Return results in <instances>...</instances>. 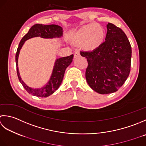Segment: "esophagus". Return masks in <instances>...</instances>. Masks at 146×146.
Instances as JSON below:
<instances>
[{
    "mask_svg": "<svg viewBox=\"0 0 146 146\" xmlns=\"http://www.w3.org/2000/svg\"><path fill=\"white\" fill-rule=\"evenodd\" d=\"M80 56V53H79V52H76L75 53H74V58H76V57H77V56Z\"/></svg>",
    "mask_w": 146,
    "mask_h": 146,
    "instance_id": "1",
    "label": "esophagus"
}]
</instances>
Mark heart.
Listing matches in <instances>:
<instances>
[{"label": "heart", "mask_w": 146, "mask_h": 146, "mask_svg": "<svg viewBox=\"0 0 146 146\" xmlns=\"http://www.w3.org/2000/svg\"><path fill=\"white\" fill-rule=\"evenodd\" d=\"M106 32L102 25L98 23H90L81 26L70 36L72 42L80 44L86 52H94L99 49L105 43Z\"/></svg>", "instance_id": "1"}]
</instances>
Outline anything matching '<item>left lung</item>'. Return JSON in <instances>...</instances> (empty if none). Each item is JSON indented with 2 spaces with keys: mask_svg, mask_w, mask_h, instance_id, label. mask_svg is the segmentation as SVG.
<instances>
[{
  "mask_svg": "<svg viewBox=\"0 0 146 146\" xmlns=\"http://www.w3.org/2000/svg\"><path fill=\"white\" fill-rule=\"evenodd\" d=\"M106 40L94 52H81L87 58L86 79L92 90L102 94L118 91L129 77L132 48L125 33L113 24L106 25Z\"/></svg>",
  "mask_w": 146,
  "mask_h": 146,
  "instance_id": "obj_1",
  "label": "left lung"
}]
</instances>
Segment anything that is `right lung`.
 I'll list each match as a JSON object with an SVG mask.
<instances>
[{
    "instance_id": "add662e5",
    "label": "right lung",
    "mask_w": 146,
    "mask_h": 146,
    "mask_svg": "<svg viewBox=\"0 0 146 146\" xmlns=\"http://www.w3.org/2000/svg\"><path fill=\"white\" fill-rule=\"evenodd\" d=\"M62 36H63V29L60 26L55 25H44L42 24H36L29 29V31L24 36L21 40L16 54L17 74L20 82L21 83L24 88L27 91L29 94L37 97L46 98L52 94L56 90H57L63 80L65 70L72 62L74 55L56 58L54 66H53L52 75L50 76L48 82L40 88H31L22 80L20 76L18 64H17L20 50L23 47L24 43L26 40L34 37L52 39V38H61Z\"/></svg>"
}]
</instances>
